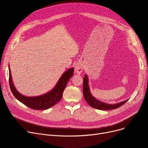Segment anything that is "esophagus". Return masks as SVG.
Masks as SVG:
<instances>
[{"mask_svg":"<svg viewBox=\"0 0 148 148\" xmlns=\"http://www.w3.org/2000/svg\"><path fill=\"white\" fill-rule=\"evenodd\" d=\"M83 70V66L81 64H77L75 66V72L78 74L81 73Z\"/></svg>","mask_w":148,"mask_h":148,"instance_id":"34e87169","label":"esophagus"}]
</instances>
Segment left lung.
<instances>
[{
    "label": "left lung",
    "mask_w": 148,
    "mask_h": 148,
    "mask_svg": "<svg viewBox=\"0 0 148 148\" xmlns=\"http://www.w3.org/2000/svg\"><path fill=\"white\" fill-rule=\"evenodd\" d=\"M83 95L85 100L91 107L92 108L101 110H111L118 108L121 106L124 105L125 103L127 102V101L128 100H126L125 101H122L121 103H118L116 104L113 105H110L107 104L103 102H101V101H99L95 99L94 97L91 95L90 92L89 90V85H88V78L87 75H85L83 78Z\"/></svg>",
    "instance_id": "8db88e82"
}]
</instances>
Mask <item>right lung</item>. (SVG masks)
I'll list each match as a JSON object with an SVG mask.
<instances>
[{
	"label": "right lung",
	"mask_w": 148,
	"mask_h": 148,
	"mask_svg": "<svg viewBox=\"0 0 148 148\" xmlns=\"http://www.w3.org/2000/svg\"><path fill=\"white\" fill-rule=\"evenodd\" d=\"M74 69L71 68L61 76L57 84L48 93L37 97H25L16 90L12 82L11 71L9 69V84L15 98L29 108L34 110H47L53 106L62 97L63 92L70 78L73 75Z\"/></svg>",
	"instance_id": "obj_1"
}]
</instances>
